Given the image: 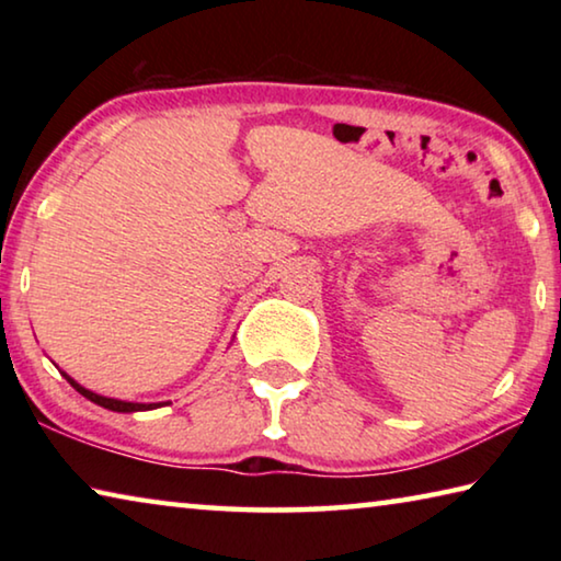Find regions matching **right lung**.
<instances>
[{
    "label": "right lung",
    "instance_id": "1",
    "mask_svg": "<svg viewBox=\"0 0 561 561\" xmlns=\"http://www.w3.org/2000/svg\"><path fill=\"white\" fill-rule=\"evenodd\" d=\"M61 374H64V371H61ZM64 378H66V381H69V383L76 388V391H79L83 398H89V401H93L96 405H103V408H108V411H116V413L153 411V408L165 405V403H130V401H118V398H106V396H99V393L89 391V388H83V386L76 383L69 374H64Z\"/></svg>",
    "mask_w": 561,
    "mask_h": 561
}]
</instances>
